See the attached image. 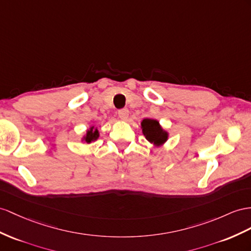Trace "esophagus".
Here are the masks:
<instances>
[{
  "label": "esophagus",
  "mask_w": 251,
  "mask_h": 251,
  "mask_svg": "<svg viewBox=\"0 0 251 251\" xmlns=\"http://www.w3.org/2000/svg\"><path fill=\"white\" fill-rule=\"evenodd\" d=\"M118 114L122 121H126L128 119V115H129V111H128V109H121V110H119Z\"/></svg>",
  "instance_id": "1"
}]
</instances>
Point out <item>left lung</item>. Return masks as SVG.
Here are the masks:
<instances>
[{"label": "left lung", "mask_w": 251, "mask_h": 251, "mask_svg": "<svg viewBox=\"0 0 251 251\" xmlns=\"http://www.w3.org/2000/svg\"><path fill=\"white\" fill-rule=\"evenodd\" d=\"M141 129L145 139L157 147L162 146L169 140V131L163 129L157 120L144 119L141 122Z\"/></svg>", "instance_id": "obj_1"}]
</instances>
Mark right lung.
I'll return each mask as SVG.
<instances>
[{"instance_id":"1","label":"right lung","mask_w":251,"mask_h":251,"mask_svg":"<svg viewBox=\"0 0 251 251\" xmlns=\"http://www.w3.org/2000/svg\"><path fill=\"white\" fill-rule=\"evenodd\" d=\"M100 138V131H99V128L96 126H90L88 128V130L86 131V133L83 134L82 138H81V142H85L87 144H90L94 142Z\"/></svg>"}]
</instances>
